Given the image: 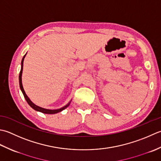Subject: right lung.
<instances>
[{"mask_svg":"<svg viewBox=\"0 0 161 161\" xmlns=\"http://www.w3.org/2000/svg\"><path fill=\"white\" fill-rule=\"evenodd\" d=\"M26 54H27V53H26ZM26 54L24 55V57H23L22 58V60H21V71H20V73H19V86H20V89L22 92L23 94H24V98L26 100V101H27V103L29 104V106H30L32 108H33V109L36 111H38V112H41L42 113H45V114H55V113H60L61 112V111H62L63 110H64L65 108H67L69 106V104L71 103L70 101L69 102L66 106H64L63 107H62L60 108H59V109H55V110H49V109H46V108H43L42 107H39L38 106H37V105H35L34 103L32 102V101L29 99V97L27 96V94H25V91H24V87H23V85H22V72H23V67H24V58L25 57Z\"/></svg>","mask_w":161,"mask_h":161,"instance_id":"obj_1","label":"right lung"}]
</instances>
